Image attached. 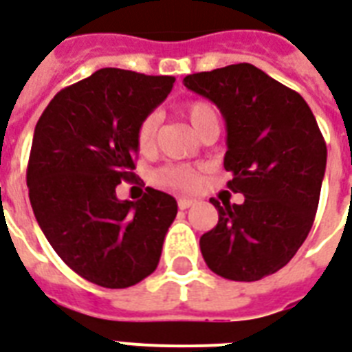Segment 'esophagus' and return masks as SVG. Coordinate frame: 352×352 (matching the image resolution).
Wrapping results in <instances>:
<instances>
[{
    "label": "esophagus",
    "mask_w": 352,
    "mask_h": 352,
    "mask_svg": "<svg viewBox=\"0 0 352 352\" xmlns=\"http://www.w3.org/2000/svg\"><path fill=\"white\" fill-rule=\"evenodd\" d=\"M177 205H179L181 210H186V208H190V206L194 205V199H186V197H182V199L177 201Z\"/></svg>",
    "instance_id": "esophagus-1"
}]
</instances>
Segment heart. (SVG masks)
I'll return each mask as SVG.
<instances>
[{
    "label": "heart",
    "mask_w": 352,
    "mask_h": 352,
    "mask_svg": "<svg viewBox=\"0 0 352 352\" xmlns=\"http://www.w3.org/2000/svg\"><path fill=\"white\" fill-rule=\"evenodd\" d=\"M184 116L190 122L192 129L199 134L206 123L218 120L216 112L205 101H192L184 107ZM160 116L158 112H149L142 118L136 127V146L142 153H151L157 144V133ZM155 182L158 186L171 188V190H190L197 184V171L188 166H164L155 173Z\"/></svg>",
    "instance_id": "obj_1"
}]
</instances>
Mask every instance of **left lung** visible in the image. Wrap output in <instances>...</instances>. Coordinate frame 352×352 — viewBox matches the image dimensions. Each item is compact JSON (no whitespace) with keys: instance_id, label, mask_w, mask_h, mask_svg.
Wrapping results in <instances>:
<instances>
[{"instance_id":"8db88e82","label":"left lung","mask_w":352,"mask_h":352,"mask_svg":"<svg viewBox=\"0 0 352 352\" xmlns=\"http://www.w3.org/2000/svg\"><path fill=\"white\" fill-rule=\"evenodd\" d=\"M216 103L227 123V186L241 205L212 199L218 225L201 236L203 258L219 277L253 283L277 273L307 240L318 210L327 144L310 107L253 64L184 77Z\"/></svg>"}]
</instances>
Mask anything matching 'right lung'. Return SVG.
<instances>
[{"label": "right lung", "instance_id": "1", "mask_svg": "<svg viewBox=\"0 0 352 352\" xmlns=\"http://www.w3.org/2000/svg\"><path fill=\"white\" fill-rule=\"evenodd\" d=\"M175 77L98 69L63 88L34 127L27 186L34 218L55 253L103 288H129L157 270L177 216L170 194L146 188L120 201L134 177L136 127L168 98Z\"/></svg>", "mask_w": 352, "mask_h": 352}]
</instances>
